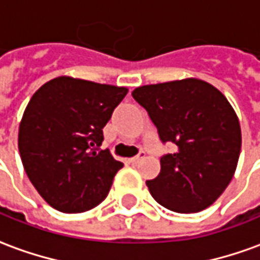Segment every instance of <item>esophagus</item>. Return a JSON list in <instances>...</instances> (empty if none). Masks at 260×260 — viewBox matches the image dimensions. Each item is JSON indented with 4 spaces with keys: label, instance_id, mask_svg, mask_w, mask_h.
Returning <instances> with one entry per match:
<instances>
[{
    "label": "esophagus",
    "instance_id": "esophagus-1",
    "mask_svg": "<svg viewBox=\"0 0 260 260\" xmlns=\"http://www.w3.org/2000/svg\"><path fill=\"white\" fill-rule=\"evenodd\" d=\"M144 157H146V153H144V151H141L139 155H136V157H133V158H130V162H134V164H136V162H139V161L143 160Z\"/></svg>",
    "mask_w": 260,
    "mask_h": 260
}]
</instances>
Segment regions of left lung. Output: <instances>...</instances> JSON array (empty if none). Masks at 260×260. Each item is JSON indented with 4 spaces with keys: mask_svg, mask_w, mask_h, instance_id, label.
<instances>
[{
    "mask_svg": "<svg viewBox=\"0 0 260 260\" xmlns=\"http://www.w3.org/2000/svg\"><path fill=\"white\" fill-rule=\"evenodd\" d=\"M162 143L175 144L160 160V174L147 181L160 205L180 214L208 208L235 174L242 134L234 107L205 80L187 78L133 90Z\"/></svg>",
    "mask_w": 260,
    "mask_h": 260,
    "instance_id": "obj_1",
    "label": "left lung"
}]
</instances>
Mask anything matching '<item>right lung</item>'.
I'll list each match as a JSON object with an SVG mask.
<instances>
[{
    "label": "right lung",
    "instance_id": "1",
    "mask_svg": "<svg viewBox=\"0 0 260 260\" xmlns=\"http://www.w3.org/2000/svg\"><path fill=\"white\" fill-rule=\"evenodd\" d=\"M127 87L59 76L42 85L25 109L18 148L39 195L65 214L98 207L123 162L99 151L103 127Z\"/></svg>",
    "mask_w": 260,
    "mask_h": 260
}]
</instances>
